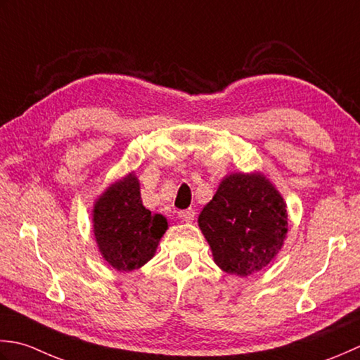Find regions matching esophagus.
Segmentation results:
<instances>
[{"label": "esophagus", "instance_id": "1", "mask_svg": "<svg viewBox=\"0 0 360 360\" xmlns=\"http://www.w3.org/2000/svg\"><path fill=\"white\" fill-rule=\"evenodd\" d=\"M177 216L181 222H193L194 221V216H195V211L194 210H181L177 212Z\"/></svg>", "mask_w": 360, "mask_h": 360}]
</instances>
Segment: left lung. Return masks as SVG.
Here are the masks:
<instances>
[{
	"mask_svg": "<svg viewBox=\"0 0 360 360\" xmlns=\"http://www.w3.org/2000/svg\"><path fill=\"white\" fill-rule=\"evenodd\" d=\"M199 226L224 272L248 276L272 261L288 234V208L262 174L234 172L205 205Z\"/></svg>",
	"mask_w": 360,
	"mask_h": 360,
	"instance_id": "8db88e82",
	"label": "left lung"
}]
</instances>
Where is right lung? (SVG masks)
I'll use <instances>...</instances> for the list:
<instances>
[{
    "label": "right lung",
    "instance_id": "add662e5",
    "mask_svg": "<svg viewBox=\"0 0 360 360\" xmlns=\"http://www.w3.org/2000/svg\"><path fill=\"white\" fill-rule=\"evenodd\" d=\"M93 226L102 258L118 272H131L153 258L167 221L143 207L139 181L130 172L94 202Z\"/></svg>",
    "mask_w": 360,
    "mask_h": 360
}]
</instances>
